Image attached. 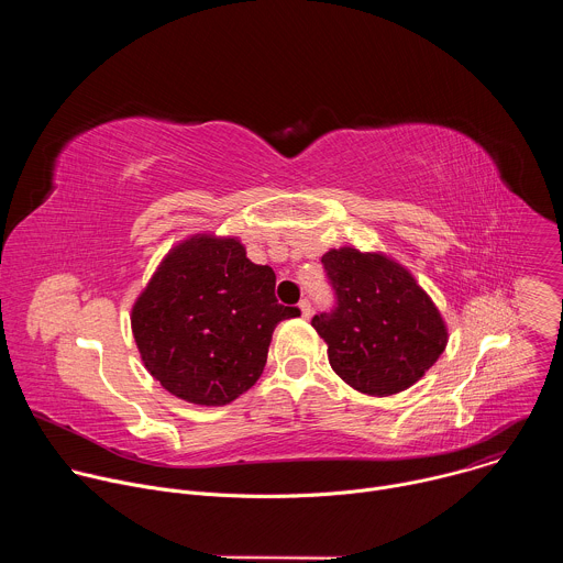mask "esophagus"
<instances>
[{
  "instance_id": "obj_1",
  "label": "esophagus",
  "mask_w": 563,
  "mask_h": 563,
  "mask_svg": "<svg viewBox=\"0 0 563 563\" xmlns=\"http://www.w3.org/2000/svg\"><path fill=\"white\" fill-rule=\"evenodd\" d=\"M298 307H300V313H302V318H309V316H311V302H309L307 298H302V300L298 302Z\"/></svg>"
}]
</instances>
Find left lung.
<instances>
[{
	"mask_svg": "<svg viewBox=\"0 0 563 563\" xmlns=\"http://www.w3.org/2000/svg\"><path fill=\"white\" fill-rule=\"evenodd\" d=\"M320 263L336 307L316 313L311 328L328 343L332 369L369 396L415 385L448 345L445 320L432 298L385 254L341 247Z\"/></svg>",
	"mask_w": 563,
	"mask_h": 563,
	"instance_id": "left-lung-1",
	"label": "left lung"
}]
</instances>
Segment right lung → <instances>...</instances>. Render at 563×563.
<instances>
[{"mask_svg": "<svg viewBox=\"0 0 563 563\" xmlns=\"http://www.w3.org/2000/svg\"><path fill=\"white\" fill-rule=\"evenodd\" d=\"M238 238L196 233L157 265L131 309L144 367L194 406H227L263 374L276 325L300 316Z\"/></svg>", "mask_w": 563, "mask_h": 563, "instance_id": "obj_1", "label": "right lung"}]
</instances>
